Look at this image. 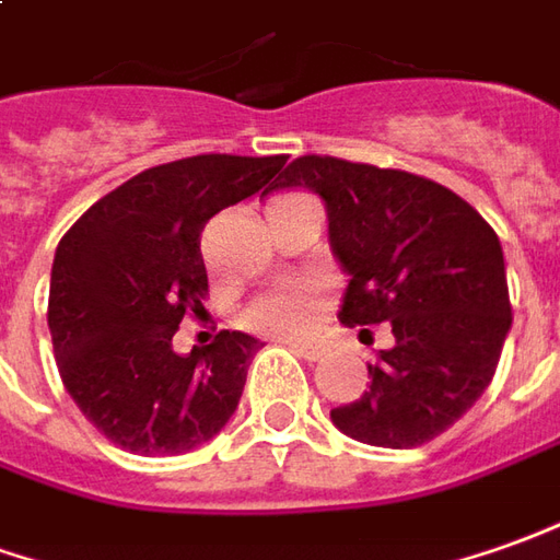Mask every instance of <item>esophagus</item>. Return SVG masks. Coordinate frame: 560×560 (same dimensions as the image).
Segmentation results:
<instances>
[{
  "mask_svg": "<svg viewBox=\"0 0 560 560\" xmlns=\"http://www.w3.org/2000/svg\"><path fill=\"white\" fill-rule=\"evenodd\" d=\"M287 345H289V350H292V353H299L302 360H307V362H319V360H323V347L299 345V341H287Z\"/></svg>",
  "mask_w": 560,
  "mask_h": 560,
  "instance_id": "esophagus-1",
  "label": "esophagus"
}]
</instances>
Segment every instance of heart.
<instances>
[{
	"mask_svg": "<svg viewBox=\"0 0 560 560\" xmlns=\"http://www.w3.org/2000/svg\"><path fill=\"white\" fill-rule=\"evenodd\" d=\"M326 299L317 287H289L268 292L243 311V326L271 338H307L319 326Z\"/></svg>",
	"mask_w": 560,
	"mask_h": 560,
	"instance_id": "1",
	"label": "heart"
}]
</instances>
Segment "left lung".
<instances>
[{
	"label": "left lung",
	"instance_id": "obj_1",
	"mask_svg": "<svg viewBox=\"0 0 560 560\" xmlns=\"http://www.w3.org/2000/svg\"><path fill=\"white\" fill-rule=\"evenodd\" d=\"M273 188L323 198L329 243L350 273L338 319L390 323L396 345L369 365V390L331 423L377 448H418L488 390L512 329L500 237L460 195L405 170L295 158Z\"/></svg>",
	"mask_w": 560,
	"mask_h": 560
}]
</instances>
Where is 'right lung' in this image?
Returning <instances> with one entry per match:
<instances>
[{"mask_svg":"<svg viewBox=\"0 0 560 560\" xmlns=\"http://www.w3.org/2000/svg\"><path fill=\"white\" fill-rule=\"evenodd\" d=\"M283 164L287 155H195L149 167L63 234L48 295L54 357L72 402L118 448L185 454L234 415L261 345L225 329L179 357L173 335L188 311H203V225L268 195Z\"/></svg>","mask_w":560,"mask_h":560,"instance_id":"obj_1","label":"right lung"}]
</instances>
